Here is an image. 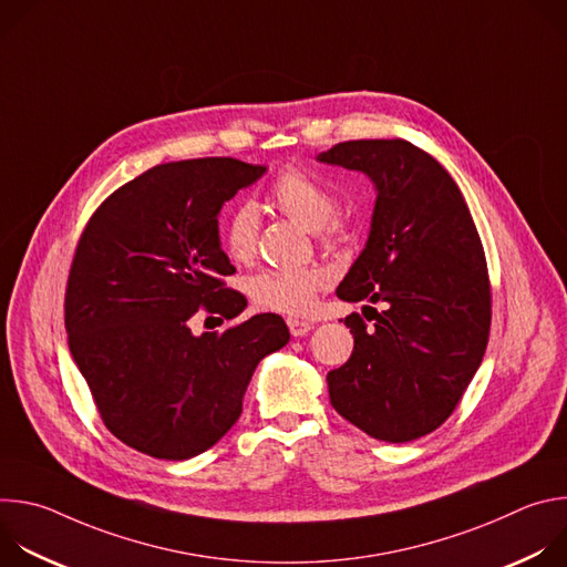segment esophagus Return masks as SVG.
<instances>
[{"instance_id": "1", "label": "esophagus", "mask_w": 567, "mask_h": 567, "mask_svg": "<svg viewBox=\"0 0 567 567\" xmlns=\"http://www.w3.org/2000/svg\"><path fill=\"white\" fill-rule=\"evenodd\" d=\"M287 326H289L291 337H305L307 332H311V330H313L311 322L300 320V318H287Z\"/></svg>"}]
</instances>
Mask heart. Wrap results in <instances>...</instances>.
Here are the masks:
<instances>
[{
    "instance_id": "b5f03b06",
    "label": "heart",
    "mask_w": 567,
    "mask_h": 567,
    "mask_svg": "<svg viewBox=\"0 0 567 567\" xmlns=\"http://www.w3.org/2000/svg\"><path fill=\"white\" fill-rule=\"evenodd\" d=\"M271 204L291 221L316 233L320 245H337L341 221L337 195L300 171H285L271 186ZM260 217L254 204L233 206L221 224V245L230 260L249 262L258 247ZM330 285V274L320 267L267 269L249 280V293L262 309L280 313H307L316 293Z\"/></svg>"
}]
</instances>
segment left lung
Masks as SVG:
<instances>
[{
	"label": "left lung",
	"mask_w": 567,
	"mask_h": 567,
	"mask_svg": "<svg viewBox=\"0 0 567 567\" xmlns=\"http://www.w3.org/2000/svg\"><path fill=\"white\" fill-rule=\"evenodd\" d=\"M318 161L363 173L377 190L365 249L337 296L385 305H365L370 328L359 313L346 318L354 350L328 374L330 401L374 440H417L449 420L487 350L482 241L451 175L409 141H346Z\"/></svg>",
	"instance_id": "1"
}]
</instances>
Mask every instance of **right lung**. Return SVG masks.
Instances as JSON below:
<instances>
[{"label": "right lung", "instance_id": "right-lung-1", "mask_svg": "<svg viewBox=\"0 0 567 567\" xmlns=\"http://www.w3.org/2000/svg\"><path fill=\"white\" fill-rule=\"evenodd\" d=\"M267 166L230 156L161 164L112 193L80 235L64 328L105 426L127 446L188 460L217 444L241 415L258 363L289 343L278 313L193 334L199 307L235 318V274L217 215Z\"/></svg>", "mask_w": 567, "mask_h": 567}]
</instances>
